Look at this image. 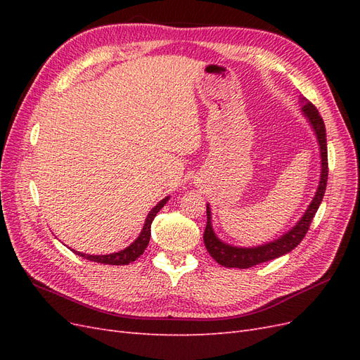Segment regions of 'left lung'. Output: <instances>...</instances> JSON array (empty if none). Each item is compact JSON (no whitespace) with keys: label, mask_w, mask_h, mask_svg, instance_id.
I'll return each mask as SVG.
<instances>
[{"label":"left lung","mask_w":360,"mask_h":360,"mask_svg":"<svg viewBox=\"0 0 360 360\" xmlns=\"http://www.w3.org/2000/svg\"><path fill=\"white\" fill-rule=\"evenodd\" d=\"M302 112L307 117L311 127L314 129L315 135H317V141L320 146V156H321V174H320V183L317 192H315L311 204L308 205L307 212L300 217V221L294 225L288 233L281 236L274 242H269L266 245H259L255 248H238L228 245L222 242L213 231L212 226V213L210 207L207 204V225L204 231V245L209 250V254L216 259V263L225 267H237V269H248L254 267L259 263H266V261L275 259L278 257H282L288 254L290 250L296 248L302 240L304 234L308 233L309 225L314 219L315 213H317L319 207L323 201L326 184H328V143H326V127L321 115L319 114V110L315 108L308 99L302 97Z\"/></svg>","instance_id":"obj_1"}]
</instances>
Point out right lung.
Returning a JSON list of instances; mask_svg holds the SVG:
<instances>
[{
	"label": "right lung",
	"instance_id": "add662e5",
	"mask_svg": "<svg viewBox=\"0 0 360 360\" xmlns=\"http://www.w3.org/2000/svg\"><path fill=\"white\" fill-rule=\"evenodd\" d=\"M168 200H169V197L163 198L162 201L158 202V205L155 207V209H151V212L148 213L147 219H146L143 231H141V234L138 236L136 240L130 246H127L126 249L118 250V252H114V254H108V255H89V254L78 252V250H73V252L76 255L84 257L85 259H90V261H94V263H101V264L123 266V264L132 263V261H135L136 258H139L141 255H143V252L146 250V248H147V245L150 242V236H151V222H153L155 216L158 214V212L162 209V207L167 204Z\"/></svg>",
	"mask_w": 360,
	"mask_h": 360
}]
</instances>
